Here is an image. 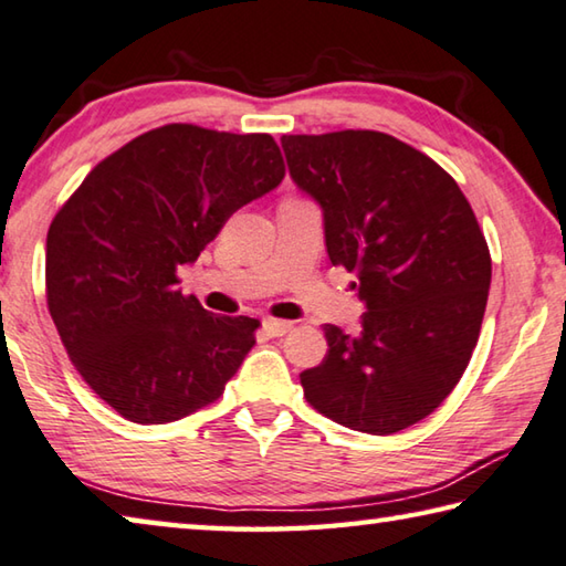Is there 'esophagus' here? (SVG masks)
<instances>
[{
    "instance_id": "1",
    "label": "esophagus",
    "mask_w": 566,
    "mask_h": 566,
    "mask_svg": "<svg viewBox=\"0 0 566 566\" xmlns=\"http://www.w3.org/2000/svg\"><path fill=\"white\" fill-rule=\"evenodd\" d=\"M291 328H293L291 321H277V318L263 321V331L271 335V338H281V335H285Z\"/></svg>"
}]
</instances>
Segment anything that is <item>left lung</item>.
Masks as SVG:
<instances>
[{"instance_id":"left-lung-1","label":"left lung","mask_w":566,"mask_h":566,"mask_svg":"<svg viewBox=\"0 0 566 566\" xmlns=\"http://www.w3.org/2000/svg\"><path fill=\"white\" fill-rule=\"evenodd\" d=\"M293 181L323 206L333 265L358 275V335L323 325L328 355L303 395L343 428L392 434L428 418L468 370L492 258L454 178L370 128L281 138Z\"/></svg>"}]
</instances>
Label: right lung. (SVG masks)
I'll return each mask as SVG.
<instances>
[{"label":"right lung","instance_id":"obj_1","mask_svg":"<svg viewBox=\"0 0 566 566\" xmlns=\"http://www.w3.org/2000/svg\"><path fill=\"white\" fill-rule=\"evenodd\" d=\"M271 134L166 124L98 161L46 233V305L69 360L108 408L161 424L216 402L255 318L178 291L233 211L283 181Z\"/></svg>","mask_w":566,"mask_h":566}]
</instances>
